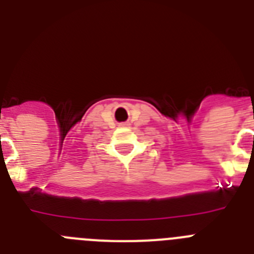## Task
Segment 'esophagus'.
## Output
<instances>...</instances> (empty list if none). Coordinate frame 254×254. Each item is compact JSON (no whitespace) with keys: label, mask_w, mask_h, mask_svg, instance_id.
Masks as SVG:
<instances>
[{"label":"esophagus","mask_w":254,"mask_h":254,"mask_svg":"<svg viewBox=\"0 0 254 254\" xmlns=\"http://www.w3.org/2000/svg\"><path fill=\"white\" fill-rule=\"evenodd\" d=\"M121 126H122V127H126V126H128V123H121Z\"/></svg>","instance_id":"1"}]
</instances>
